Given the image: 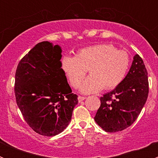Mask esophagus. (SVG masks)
<instances>
[{"mask_svg": "<svg viewBox=\"0 0 158 158\" xmlns=\"http://www.w3.org/2000/svg\"><path fill=\"white\" fill-rule=\"evenodd\" d=\"M85 98H86V97H85V96H78V101H79L81 103V102L83 101V100H85Z\"/></svg>", "mask_w": 158, "mask_h": 158, "instance_id": "esophagus-1", "label": "esophagus"}]
</instances>
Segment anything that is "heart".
Wrapping results in <instances>:
<instances>
[{"label":"heart","instance_id":"1","mask_svg":"<svg viewBox=\"0 0 158 158\" xmlns=\"http://www.w3.org/2000/svg\"><path fill=\"white\" fill-rule=\"evenodd\" d=\"M130 67L129 54L117 51L111 44H99L86 47L76 56H64L61 68L73 88H77L86 73L88 77L81 85V93H97L104 88L109 90L116 88L126 77Z\"/></svg>","mask_w":158,"mask_h":158}]
</instances>
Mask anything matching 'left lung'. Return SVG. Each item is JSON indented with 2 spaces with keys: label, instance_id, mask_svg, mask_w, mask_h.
Segmentation results:
<instances>
[{
  "label": "left lung",
  "instance_id": "obj_1",
  "mask_svg": "<svg viewBox=\"0 0 158 158\" xmlns=\"http://www.w3.org/2000/svg\"><path fill=\"white\" fill-rule=\"evenodd\" d=\"M148 73L139 54L126 77L114 90L100 98L94 119L106 132H118L129 127L137 119L149 93Z\"/></svg>",
  "mask_w": 158,
  "mask_h": 158
}]
</instances>
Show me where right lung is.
I'll return each mask as SVG.
<instances>
[{
	"label": "right lung",
	"mask_w": 158,
	"mask_h": 158,
	"mask_svg": "<svg viewBox=\"0 0 158 158\" xmlns=\"http://www.w3.org/2000/svg\"><path fill=\"white\" fill-rule=\"evenodd\" d=\"M62 48L44 41L20 60L15 76L16 104L36 133L54 136L64 131L77 104L61 68Z\"/></svg>",
	"instance_id": "1"
}]
</instances>
